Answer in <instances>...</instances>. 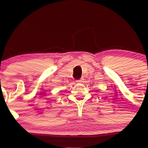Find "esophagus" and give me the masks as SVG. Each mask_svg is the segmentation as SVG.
Returning a JSON list of instances; mask_svg holds the SVG:
<instances>
[{"mask_svg": "<svg viewBox=\"0 0 148 148\" xmlns=\"http://www.w3.org/2000/svg\"><path fill=\"white\" fill-rule=\"evenodd\" d=\"M82 81H83L82 79H79V80H77V81H76V82H77V83H82Z\"/></svg>", "mask_w": 148, "mask_h": 148, "instance_id": "34e87169", "label": "esophagus"}]
</instances>
